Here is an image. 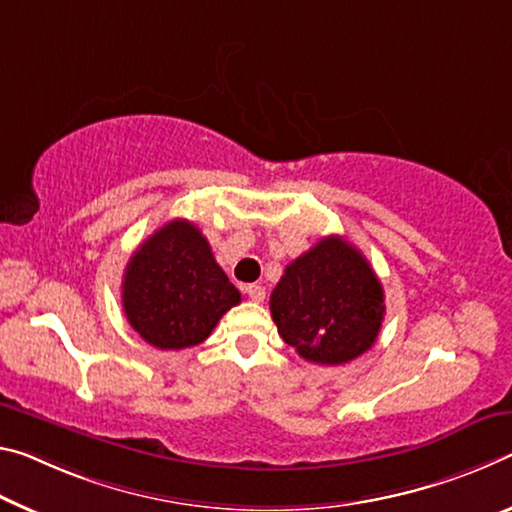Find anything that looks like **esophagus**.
<instances>
[{"instance_id":"obj_1","label":"esophagus","mask_w":512,"mask_h":512,"mask_svg":"<svg viewBox=\"0 0 512 512\" xmlns=\"http://www.w3.org/2000/svg\"><path fill=\"white\" fill-rule=\"evenodd\" d=\"M246 294H248L250 300H255V303H262L264 296H266V291H264L262 285H248L246 287Z\"/></svg>"}]
</instances>
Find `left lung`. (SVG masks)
Returning <instances> with one entry per match:
<instances>
[{
    "mask_svg": "<svg viewBox=\"0 0 512 512\" xmlns=\"http://www.w3.org/2000/svg\"><path fill=\"white\" fill-rule=\"evenodd\" d=\"M383 314V285L367 257L335 234L294 259L271 294L280 337L300 358L328 367L367 353Z\"/></svg>",
    "mask_w": 512,
    "mask_h": 512,
    "instance_id": "8db88e82",
    "label": "left lung"
}]
</instances>
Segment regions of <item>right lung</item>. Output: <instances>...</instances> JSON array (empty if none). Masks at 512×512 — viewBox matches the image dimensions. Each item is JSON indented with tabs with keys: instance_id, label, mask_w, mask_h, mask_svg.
<instances>
[{
	"instance_id": "right-lung-1",
	"label": "right lung",
	"mask_w": 512,
	"mask_h": 512,
	"mask_svg": "<svg viewBox=\"0 0 512 512\" xmlns=\"http://www.w3.org/2000/svg\"><path fill=\"white\" fill-rule=\"evenodd\" d=\"M239 303V289L216 264L207 239L184 218L159 227L127 262V321L161 351L202 344L221 316Z\"/></svg>"
}]
</instances>
